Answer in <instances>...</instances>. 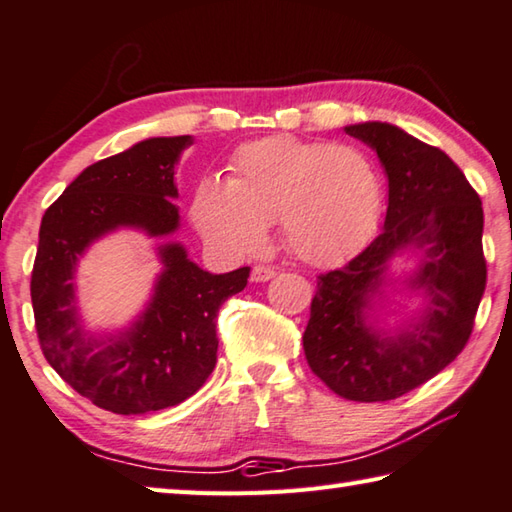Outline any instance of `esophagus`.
<instances>
[{
	"mask_svg": "<svg viewBox=\"0 0 512 512\" xmlns=\"http://www.w3.org/2000/svg\"><path fill=\"white\" fill-rule=\"evenodd\" d=\"M275 275H277L275 268L264 266V264H257L253 268V273H250V280H253V282H268V280H273Z\"/></svg>",
	"mask_w": 512,
	"mask_h": 512,
	"instance_id": "1",
	"label": "esophagus"
}]
</instances>
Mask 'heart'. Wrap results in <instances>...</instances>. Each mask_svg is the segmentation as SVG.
<instances>
[{
  "label": "heart",
  "mask_w": 512,
  "mask_h": 512,
  "mask_svg": "<svg viewBox=\"0 0 512 512\" xmlns=\"http://www.w3.org/2000/svg\"><path fill=\"white\" fill-rule=\"evenodd\" d=\"M379 210V173L359 146L291 135L244 144L228 180L207 176L192 196V221L207 244L244 257L262 248L277 221L289 253L314 266L357 253Z\"/></svg>",
  "instance_id": "heart-1"
}]
</instances>
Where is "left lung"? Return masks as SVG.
<instances>
[{
    "instance_id": "left-lung-1",
    "label": "left lung",
    "mask_w": 512,
    "mask_h": 512,
    "mask_svg": "<svg viewBox=\"0 0 512 512\" xmlns=\"http://www.w3.org/2000/svg\"><path fill=\"white\" fill-rule=\"evenodd\" d=\"M368 144L388 178L384 230L343 268L318 275L302 336L314 375L352 402L402 397L447 368L470 339L485 291L483 207L447 153L386 121L345 126ZM421 257L407 286L425 309L391 333L369 320L387 264Z\"/></svg>"
}]
</instances>
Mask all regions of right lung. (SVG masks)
Listing matches in <instances>:
<instances>
[{
    "label": "right lung",
    "instance_id": "1",
    "mask_svg": "<svg viewBox=\"0 0 512 512\" xmlns=\"http://www.w3.org/2000/svg\"><path fill=\"white\" fill-rule=\"evenodd\" d=\"M192 135L151 137L90 164L40 223L31 302L49 366L99 409L140 415L176 406L216 366V314L244 291L250 268L207 273L183 244H158L162 273L149 305L115 334L90 332L76 305V264L94 241L121 228L167 239L180 228L176 164Z\"/></svg>",
    "mask_w": 512,
    "mask_h": 512
}]
</instances>
